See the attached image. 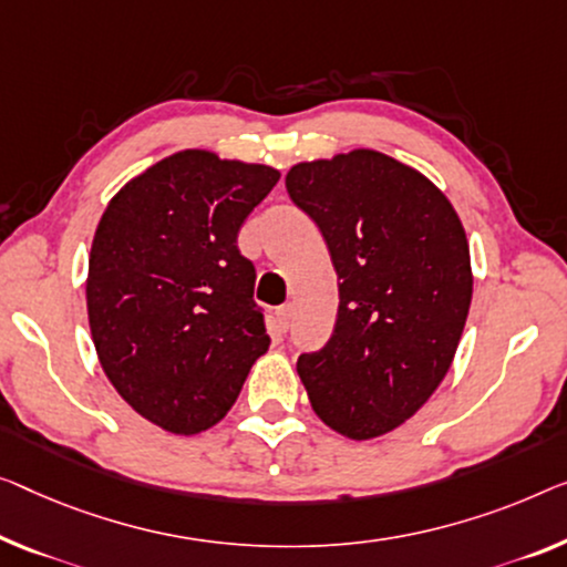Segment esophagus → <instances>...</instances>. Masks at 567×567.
Segmentation results:
<instances>
[{
  "mask_svg": "<svg viewBox=\"0 0 567 567\" xmlns=\"http://www.w3.org/2000/svg\"><path fill=\"white\" fill-rule=\"evenodd\" d=\"M275 318H277V323H280V331L285 333L287 326H290V318H292V306H290V302H285V306L277 308L275 310Z\"/></svg>",
  "mask_w": 567,
  "mask_h": 567,
  "instance_id": "esophagus-1",
  "label": "esophagus"
}]
</instances>
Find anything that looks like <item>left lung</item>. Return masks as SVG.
Wrapping results in <instances>:
<instances>
[{"label": "left lung", "mask_w": 567, "mask_h": 567, "mask_svg": "<svg viewBox=\"0 0 567 567\" xmlns=\"http://www.w3.org/2000/svg\"><path fill=\"white\" fill-rule=\"evenodd\" d=\"M292 203L318 224L338 316L298 374L316 415L351 441L400 427L443 382L473 277L461 218L425 175L374 150L290 167Z\"/></svg>", "instance_id": "8db88e82"}]
</instances>
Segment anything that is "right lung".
I'll return each instance as SVG.
<instances>
[{
	"mask_svg": "<svg viewBox=\"0 0 567 567\" xmlns=\"http://www.w3.org/2000/svg\"><path fill=\"white\" fill-rule=\"evenodd\" d=\"M277 181L269 165L185 150L126 183L101 216L91 338L114 390L167 433L224 420L269 349L255 265L236 236Z\"/></svg>",
	"mask_w": 567,
	"mask_h": 567,
	"instance_id": "add662e5",
	"label": "right lung"
}]
</instances>
